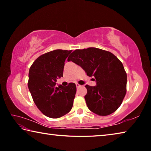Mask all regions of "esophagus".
<instances>
[{"label":"esophagus","instance_id":"34e87169","mask_svg":"<svg viewBox=\"0 0 151 151\" xmlns=\"http://www.w3.org/2000/svg\"><path fill=\"white\" fill-rule=\"evenodd\" d=\"M76 88H79V87H81V86H82V85H79V84H76Z\"/></svg>","mask_w":151,"mask_h":151}]
</instances>
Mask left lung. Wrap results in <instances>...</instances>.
Instances as JSON below:
<instances>
[{
	"mask_svg": "<svg viewBox=\"0 0 151 151\" xmlns=\"http://www.w3.org/2000/svg\"><path fill=\"white\" fill-rule=\"evenodd\" d=\"M70 60L96 79V86H85L88 109L99 116L115 112L127 93V76L121 61L109 51L94 47L74 50L68 58Z\"/></svg>",
	"mask_w": 151,
	"mask_h": 151,
	"instance_id": "1",
	"label": "left lung"
}]
</instances>
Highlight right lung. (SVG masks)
<instances>
[{
    "instance_id": "add662e5",
    "label": "right lung",
    "mask_w": 151,
    "mask_h": 151,
    "mask_svg": "<svg viewBox=\"0 0 151 151\" xmlns=\"http://www.w3.org/2000/svg\"><path fill=\"white\" fill-rule=\"evenodd\" d=\"M72 50L57 49L40 55L30 66L28 86L33 101L45 116L58 119L68 113L73 106L76 87L56 86L57 79L63 76L66 58Z\"/></svg>"
}]
</instances>
